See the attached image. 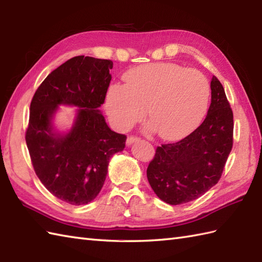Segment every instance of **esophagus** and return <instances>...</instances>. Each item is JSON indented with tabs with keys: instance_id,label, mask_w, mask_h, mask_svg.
<instances>
[{
	"instance_id": "esophagus-1",
	"label": "esophagus",
	"mask_w": 262,
	"mask_h": 262,
	"mask_svg": "<svg viewBox=\"0 0 262 262\" xmlns=\"http://www.w3.org/2000/svg\"><path fill=\"white\" fill-rule=\"evenodd\" d=\"M137 141H140V137H137V136H128L126 143H127V145H132L133 143H135Z\"/></svg>"
}]
</instances>
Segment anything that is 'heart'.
Wrapping results in <instances>:
<instances>
[{"instance_id": "heart-1", "label": "heart", "mask_w": 262, "mask_h": 262, "mask_svg": "<svg viewBox=\"0 0 262 262\" xmlns=\"http://www.w3.org/2000/svg\"><path fill=\"white\" fill-rule=\"evenodd\" d=\"M124 80L111 84L105 97V110L120 129L144 119L148 108L158 134L177 140L191 133L207 111L210 83L200 71L154 63L128 71Z\"/></svg>"}]
</instances>
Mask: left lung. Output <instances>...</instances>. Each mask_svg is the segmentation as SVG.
<instances>
[{
    "label": "left lung",
    "instance_id": "left-lung-1",
    "mask_svg": "<svg viewBox=\"0 0 262 262\" xmlns=\"http://www.w3.org/2000/svg\"><path fill=\"white\" fill-rule=\"evenodd\" d=\"M211 102L198 128L181 141L157 147L147 180L157 196L181 205L203 196L223 173L233 146V111L216 76L210 82Z\"/></svg>",
    "mask_w": 262,
    "mask_h": 262
}]
</instances>
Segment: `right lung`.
Returning a JSON list of instances; mask_svg holds the SVG:
<instances>
[{"label": "right lung", "instance_id": "add662e5", "mask_svg": "<svg viewBox=\"0 0 262 262\" xmlns=\"http://www.w3.org/2000/svg\"><path fill=\"white\" fill-rule=\"evenodd\" d=\"M110 59L75 56L49 74L33 94L26 143L39 180L71 205L92 202L101 190L110 158L125 148L126 135L113 132L98 109L111 81ZM59 104L76 105L77 119L66 136L54 133Z\"/></svg>", "mask_w": 262, "mask_h": 262}]
</instances>
